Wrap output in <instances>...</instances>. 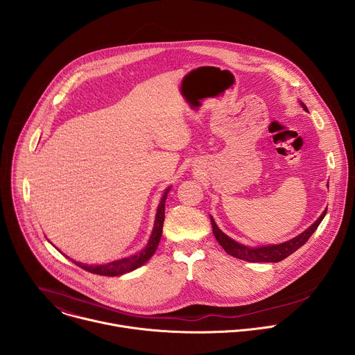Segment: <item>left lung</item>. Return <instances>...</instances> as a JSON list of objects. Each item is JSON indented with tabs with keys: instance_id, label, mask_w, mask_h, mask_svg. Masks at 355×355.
<instances>
[{
	"instance_id": "1",
	"label": "left lung",
	"mask_w": 355,
	"mask_h": 355,
	"mask_svg": "<svg viewBox=\"0 0 355 355\" xmlns=\"http://www.w3.org/2000/svg\"><path fill=\"white\" fill-rule=\"evenodd\" d=\"M303 110L308 111L306 105L302 104ZM327 209L322 214V216L302 234H299L297 237L285 241L282 244H277V245H267V247H259V248H250L245 247L234 240H232L230 237H227L215 223L214 218H211V223H212V229H214V234L218 240V243L223 247V250L227 252L229 256H233L236 259L244 260V261H250V263H278L282 261L284 259H286L288 256H291L292 252H295L299 247H302L305 244L309 237L313 234V232L318 229V226L320 225V222L323 220L324 215H326Z\"/></svg>"
}]
</instances>
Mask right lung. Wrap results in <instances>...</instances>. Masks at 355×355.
Here are the masks:
<instances>
[{
	"label": "right lung",
	"instance_id": "add662e5",
	"mask_svg": "<svg viewBox=\"0 0 355 355\" xmlns=\"http://www.w3.org/2000/svg\"><path fill=\"white\" fill-rule=\"evenodd\" d=\"M170 188L164 192L162 200H160V205L157 208V215H156V222H155V227H153V233H151L147 245L139 251L137 254L118 260V261H112L107 266H85L77 261H73L74 264H77L78 267H81L83 270L96 274V275H105V277H115V275H122L125 272L133 271L136 268H139L140 266H143L151 256L155 254V251L160 243L162 239V233H163V223H164V209H166V199H167V193H168Z\"/></svg>",
	"mask_w": 355,
	"mask_h": 355
}]
</instances>
